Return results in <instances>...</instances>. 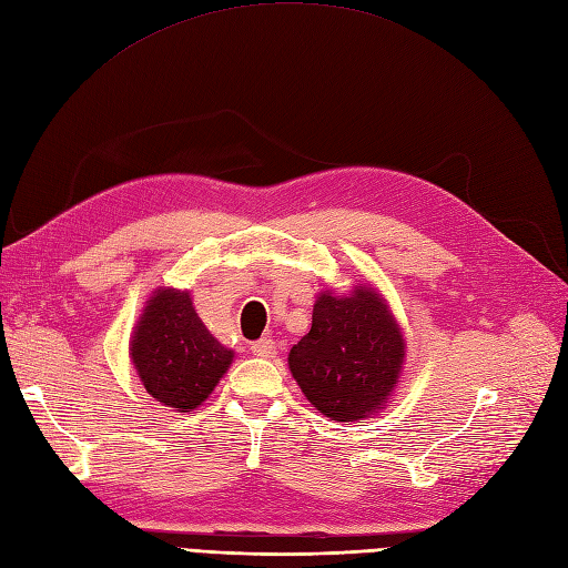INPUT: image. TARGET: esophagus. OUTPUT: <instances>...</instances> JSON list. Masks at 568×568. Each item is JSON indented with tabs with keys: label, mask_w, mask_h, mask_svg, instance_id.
<instances>
[{
	"label": "esophagus",
	"mask_w": 568,
	"mask_h": 568,
	"mask_svg": "<svg viewBox=\"0 0 568 568\" xmlns=\"http://www.w3.org/2000/svg\"><path fill=\"white\" fill-rule=\"evenodd\" d=\"M276 352H278L276 342L268 339V337H264V339L252 344V354L260 356V358H273V356H276Z\"/></svg>",
	"instance_id": "obj_1"
}]
</instances>
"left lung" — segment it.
Instances as JSON below:
<instances>
[{"label": "left lung", "instance_id": "left-lung-1", "mask_svg": "<svg viewBox=\"0 0 568 568\" xmlns=\"http://www.w3.org/2000/svg\"><path fill=\"white\" fill-rule=\"evenodd\" d=\"M404 331L371 283L349 292L325 287L311 331L290 349V373L321 415L358 423L389 404L406 365Z\"/></svg>", "mask_w": 568, "mask_h": 568}]
</instances>
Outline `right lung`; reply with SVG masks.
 Masks as SVG:
<instances>
[{
    "label": "right lung",
    "instance_id": "add662e5",
    "mask_svg": "<svg viewBox=\"0 0 568 568\" xmlns=\"http://www.w3.org/2000/svg\"><path fill=\"white\" fill-rule=\"evenodd\" d=\"M233 356L200 321L189 290H153L130 337V361L143 389L179 413L205 404Z\"/></svg>",
    "mask_w": 568,
    "mask_h": 568
}]
</instances>
